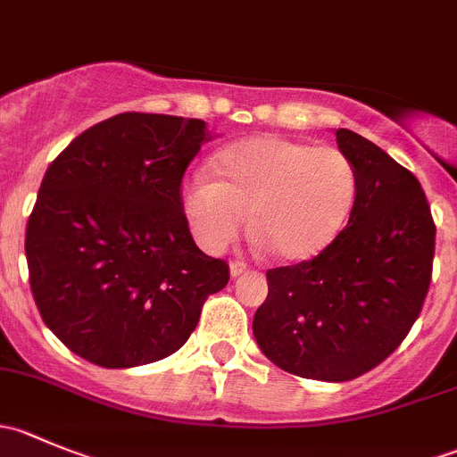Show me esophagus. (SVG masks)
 <instances>
[{
	"label": "esophagus",
	"instance_id": "1",
	"mask_svg": "<svg viewBox=\"0 0 457 457\" xmlns=\"http://www.w3.org/2000/svg\"><path fill=\"white\" fill-rule=\"evenodd\" d=\"M245 271H247V265H245V262H241V261L229 262V276H232V278H237V276L245 274Z\"/></svg>",
	"mask_w": 457,
	"mask_h": 457
}]
</instances>
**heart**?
<instances>
[{"instance_id": "heart-1", "label": "heart", "mask_w": 457, "mask_h": 457, "mask_svg": "<svg viewBox=\"0 0 457 457\" xmlns=\"http://www.w3.org/2000/svg\"><path fill=\"white\" fill-rule=\"evenodd\" d=\"M214 172L181 190L183 216L207 252L232 245L254 216L256 243L276 261H314L340 237L358 195L347 154L276 135L228 145Z\"/></svg>"}]
</instances>
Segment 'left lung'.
Wrapping results in <instances>:
<instances>
[{
	"mask_svg": "<svg viewBox=\"0 0 457 457\" xmlns=\"http://www.w3.org/2000/svg\"><path fill=\"white\" fill-rule=\"evenodd\" d=\"M338 150L358 174L347 228L314 261L267 271L254 338L283 371L345 382L398 349L431 283L436 225L418 179L352 130Z\"/></svg>",
	"mask_w": 457,
	"mask_h": 457,
	"instance_id": "1",
	"label": "left lung"
}]
</instances>
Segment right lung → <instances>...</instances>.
Wrapping results in <instances>:
<instances>
[{"mask_svg":"<svg viewBox=\"0 0 457 457\" xmlns=\"http://www.w3.org/2000/svg\"><path fill=\"white\" fill-rule=\"evenodd\" d=\"M201 119L123 112L81 132L46 170L26 228L30 289L48 329L105 370L186 345L228 262L196 247L181 179L212 141Z\"/></svg>","mask_w":457,"mask_h":457,"instance_id":"right-lung-1","label":"right lung"}]
</instances>
